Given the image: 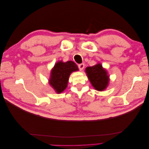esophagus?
<instances>
[{
	"label": "esophagus",
	"mask_w": 149,
	"mask_h": 149,
	"mask_svg": "<svg viewBox=\"0 0 149 149\" xmlns=\"http://www.w3.org/2000/svg\"><path fill=\"white\" fill-rule=\"evenodd\" d=\"M78 68H79V69L80 71H83V69H84V63L79 64L78 65Z\"/></svg>",
	"instance_id": "obj_1"
}]
</instances>
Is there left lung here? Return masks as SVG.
<instances>
[{"instance_id": "1", "label": "left lung", "mask_w": 149, "mask_h": 149, "mask_svg": "<svg viewBox=\"0 0 149 149\" xmlns=\"http://www.w3.org/2000/svg\"><path fill=\"white\" fill-rule=\"evenodd\" d=\"M85 71L94 89L102 91L107 88L109 84V76L101 64L98 63L93 66L87 67Z\"/></svg>"}]
</instances>
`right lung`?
Returning a JSON list of instances; mask_svg holds the SVG:
<instances>
[{
	"mask_svg": "<svg viewBox=\"0 0 149 149\" xmlns=\"http://www.w3.org/2000/svg\"><path fill=\"white\" fill-rule=\"evenodd\" d=\"M78 70V66L73 61H58L52 70L49 83L57 93H61L67 87L70 74Z\"/></svg>",
	"mask_w": 149,
	"mask_h": 149,
	"instance_id": "add662e5",
	"label": "right lung"
}]
</instances>
